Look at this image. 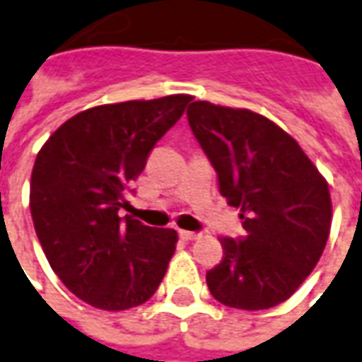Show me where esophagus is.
<instances>
[{
    "instance_id": "1",
    "label": "esophagus",
    "mask_w": 362,
    "mask_h": 362,
    "mask_svg": "<svg viewBox=\"0 0 362 362\" xmlns=\"http://www.w3.org/2000/svg\"><path fill=\"white\" fill-rule=\"evenodd\" d=\"M202 233L198 232H188V230H180V238L186 242H194V240H200Z\"/></svg>"
}]
</instances>
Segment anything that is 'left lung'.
Returning a JSON list of instances; mask_svg holds the SVG:
<instances>
[{
  "label": "left lung",
  "instance_id": "1",
  "mask_svg": "<svg viewBox=\"0 0 362 362\" xmlns=\"http://www.w3.org/2000/svg\"><path fill=\"white\" fill-rule=\"evenodd\" d=\"M188 122L247 232L220 240L222 262L206 274L210 293L243 311L284 303L325 250L329 184L291 134L253 110L194 100Z\"/></svg>",
  "mask_w": 362,
  "mask_h": 362
}]
</instances>
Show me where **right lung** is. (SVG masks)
Wrapping results in <instances>:
<instances>
[{
	"instance_id": "1",
	"label": "right lung",
	"mask_w": 362,
	"mask_h": 362,
	"mask_svg": "<svg viewBox=\"0 0 362 362\" xmlns=\"http://www.w3.org/2000/svg\"><path fill=\"white\" fill-rule=\"evenodd\" d=\"M190 95L127 100L83 110L37 154L29 206L53 272L85 303L124 311L148 301L176 250L178 233L120 218L127 192L150 150L170 130Z\"/></svg>"
}]
</instances>
